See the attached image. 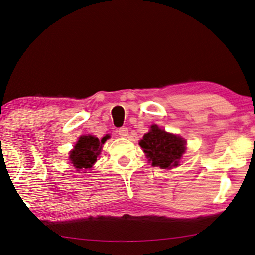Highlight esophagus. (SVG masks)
<instances>
[{
  "label": "esophagus",
  "instance_id": "34e87169",
  "mask_svg": "<svg viewBox=\"0 0 255 255\" xmlns=\"http://www.w3.org/2000/svg\"><path fill=\"white\" fill-rule=\"evenodd\" d=\"M117 132L120 137H126L128 135V128L120 127L117 129Z\"/></svg>",
  "mask_w": 255,
  "mask_h": 255
}]
</instances>
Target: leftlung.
I'll return each mask as SVG.
<instances>
[{"mask_svg": "<svg viewBox=\"0 0 255 255\" xmlns=\"http://www.w3.org/2000/svg\"><path fill=\"white\" fill-rule=\"evenodd\" d=\"M139 145L147 158L152 161V165L161 169L178 166L179 159L185 152V140L183 138L167 133L156 125H153L149 132L145 133Z\"/></svg>", "mask_w": 255, "mask_h": 255, "instance_id": "1", "label": "left lung"}]
</instances>
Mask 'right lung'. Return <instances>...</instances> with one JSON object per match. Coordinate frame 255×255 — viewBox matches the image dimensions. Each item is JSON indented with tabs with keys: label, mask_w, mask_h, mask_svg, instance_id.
I'll use <instances>...</instances> for the list:
<instances>
[{
	"label": "right lung",
	"mask_w": 255,
	"mask_h": 255,
	"mask_svg": "<svg viewBox=\"0 0 255 255\" xmlns=\"http://www.w3.org/2000/svg\"><path fill=\"white\" fill-rule=\"evenodd\" d=\"M107 138L108 137H103L101 140H99L98 138L90 135L80 137L70 155L73 165L79 171L91 169L93 164L97 162V157L101 152L102 144L106 143Z\"/></svg>",
	"instance_id": "obj_1"
}]
</instances>
